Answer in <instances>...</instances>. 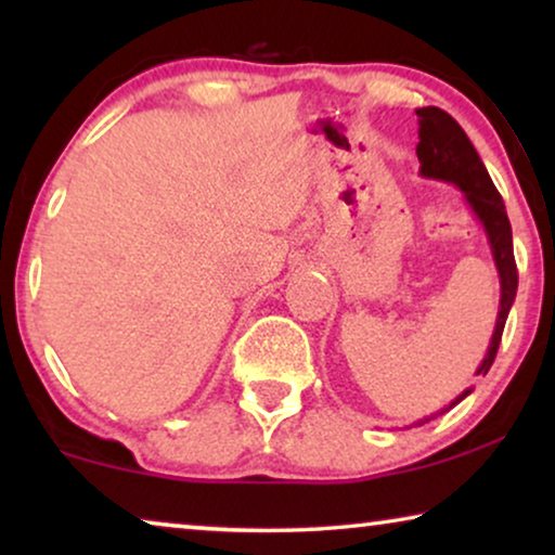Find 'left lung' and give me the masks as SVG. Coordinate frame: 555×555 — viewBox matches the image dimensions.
Listing matches in <instances>:
<instances>
[{"label": "left lung", "mask_w": 555, "mask_h": 555, "mask_svg": "<svg viewBox=\"0 0 555 555\" xmlns=\"http://www.w3.org/2000/svg\"><path fill=\"white\" fill-rule=\"evenodd\" d=\"M420 116V146H416V156L422 162L424 177H435L442 181H450L457 189H462L467 196L469 207L475 209V215L480 217L485 224V232L490 237L492 255H495L498 272H500V313L498 325L492 333L488 356L477 369V376H485L495 361L500 338H503V328L511 313V306L515 300V291H518V268H515V255H513V232H511V219L505 215L503 196L492 184L488 169L477 156L473 143H469L467 133L462 131V126L454 120L450 113L437 108V105H427V108L416 111ZM469 391L462 393L457 401L467 397ZM454 401V404H457ZM452 404V406H454ZM431 420V416H429ZM427 420H422L424 424Z\"/></svg>", "instance_id": "1"}]
</instances>
